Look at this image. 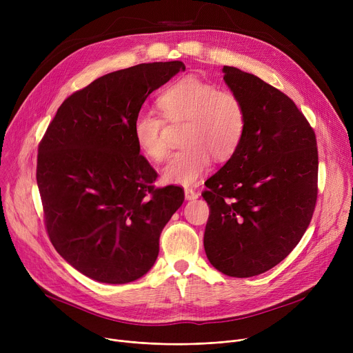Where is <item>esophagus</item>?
<instances>
[{"mask_svg":"<svg viewBox=\"0 0 353 353\" xmlns=\"http://www.w3.org/2000/svg\"><path fill=\"white\" fill-rule=\"evenodd\" d=\"M199 196H200V193L193 190V189H186V190H184V197H186V200H196Z\"/></svg>","mask_w":353,"mask_h":353,"instance_id":"esophagus-1","label":"esophagus"}]
</instances>
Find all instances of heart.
Listing matches in <instances>:
<instances>
[{
	"label": "heart",
	"instance_id": "b5f03b06",
	"mask_svg": "<svg viewBox=\"0 0 353 353\" xmlns=\"http://www.w3.org/2000/svg\"><path fill=\"white\" fill-rule=\"evenodd\" d=\"M165 121L186 123L181 150L170 156L161 170L167 184H194L210 165V156L223 161L234 154L243 139L246 111L243 103L229 91L197 77H184L167 87L157 99ZM164 121L152 111H140L132 133L140 152L160 161L167 154Z\"/></svg>",
	"mask_w": 353,
	"mask_h": 353
}]
</instances>
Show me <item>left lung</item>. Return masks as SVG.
I'll return each instance as SVG.
<instances>
[{
    "label": "left lung",
    "instance_id": "8db88e82",
    "mask_svg": "<svg viewBox=\"0 0 353 353\" xmlns=\"http://www.w3.org/2000/svg\"><path fill=\"white\" fill-rule=\"evenodd\" d=\"M223 80L243 103L246 128L234 154L205 184V250L214 269L252 277L301 242L316 205L318 147L305 116L282 91L236 67Z\"/></svg>",
    "mask_w": 353,
    "mask_h": 353
}]
</instances>
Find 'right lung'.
<instances>
[{"mask_svg":"<svg viewBox=\"0 0 353 353\" xmlns=\"http://www.w3.org/2000/svg\"><path fill=\"white\" fill-rule=\"evenodd\" d=\"M186 67L148 63L108 72L71 94L39 147L37 184L52 246L92 281L140 279L161 230L183 205L179 186L154 189L132 125L148 94Z\"/></svg>","mask_w":353,"mask_h":353,"instance_id":"obj_1","label":"right lung"}]
</instances>
